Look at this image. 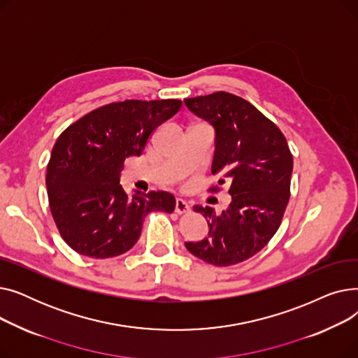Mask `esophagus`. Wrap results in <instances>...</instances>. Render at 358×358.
<instances>
[{"instance_id": "obj_1", "label": "esophagus", "mask_w": 358, "mask_h": 358, "mask_svg": "<svg viewBox=\"0 0 358 358\" xmlns=\"http://www.w3.org/2000/svg\"><path fill=\"white\" fill-rule=\"evenodd\" d=\"M176 212H177L178 215L189 213V212H190L189 203H187V201L182 200V199H177V200H176Z\"/></svg>"}]
</instances>
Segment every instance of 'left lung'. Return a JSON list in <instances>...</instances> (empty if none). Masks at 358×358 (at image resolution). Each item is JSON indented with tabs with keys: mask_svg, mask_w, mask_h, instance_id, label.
<instances>
[{
	"mask_svg": "<svg viewBox=\"0 0 358 358\" xmlns=\"http://www.w3.org/2000/svg\"><path fill=\"white\" fill-rule=\"evenodd\" d=\"M184 103L215 127L212 174L220 176L219 185L229 184L232 196L222 215L194 206L208 220L209 236L185 242V248L209 264L235 266L259 252L280 228L290 197L293 155L281 130L235 94L217 91Z\"/></svg>",
	"mask_w": 358,
	"mask_h": 358,
	"instance_id": "obj_1",
	"label": "left lung"
}]
</instances>
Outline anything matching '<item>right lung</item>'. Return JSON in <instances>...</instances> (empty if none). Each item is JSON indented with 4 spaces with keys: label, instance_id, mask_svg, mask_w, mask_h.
<instances>
[{
    "label": "right lung",
    "instance_id": "obj_1",
    "mask_svg": "<svg viewBox=\"0 0 358 358\" xmlns=\"http://www.w3.org/2000/svg\"><path fill=\"white\" fill-rule=\"evenodd\" d=\"M181 104L174 99L108 103L59 135L46 169L48 199L56 228L75 252L122 255L138 242L150 212H174L171 193L135 192L130 197L119 181L124 159L139 157Z\"/></svg>",
    "mask_w": 358,
    "mask_h": 358
}]
</instances>
